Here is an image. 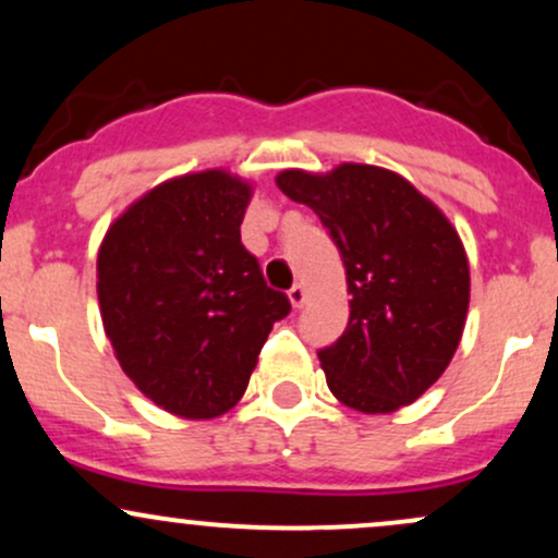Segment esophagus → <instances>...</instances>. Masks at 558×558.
I'll list each match as a JSON object with an SVG mask.
<instances>
[{"instance_id":"esophagus-1","label":"esophagus","mask_w":558,"mask_h":558,"mask_svg":"<svg viewBox=\"0 0 558 558\" xmlns=\"http://www.w3.org/2000/svg\"><path fill=\"white\" fill-rule=\"evenodd\" d=\"M288 299H291V304H293V310H301V306L306 304V291H304V286H293L291 291H288Z\"/></svg>"}]
</instances>
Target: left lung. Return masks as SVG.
<instances>
[{
    "instance_id": "8db88e82",
    "label": "left lung",
    "mask_w": 558,
    "mask_h": 558,
    "mask_svg": "<svg viewBox=\"0 0 558 558\" xmlns=\"http://www.w3.org/2000/svg\"><path fill=\"white\" fill-rule=\"evenodd\" d=\"M275 181L319 217L345 267L349 325L317 351L332 396L364 414L417 401L462 341L470 265L459 233L407 178L375 165Z\"/></svg>"
}]
</instances>
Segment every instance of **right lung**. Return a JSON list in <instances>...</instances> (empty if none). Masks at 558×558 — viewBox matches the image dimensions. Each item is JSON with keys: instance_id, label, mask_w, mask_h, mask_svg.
<instances>
[{"instance_id": "1", "label": "right lung", "mask_w": 558, "mask_h": 558, "mask_svg": "<svg viewBox=\"0 0 558 558\" xmlns=\"http://www.w3.org/2000/svg\"><path fill=\"white\" fill-rule=\"evenodd\" d=\"M248 198L252 185L226 170L191 172L141 196L101 241L96 293L114 356L178 417L233 409L291 312L241 243Z\"/></svg>"}]
</instances>
